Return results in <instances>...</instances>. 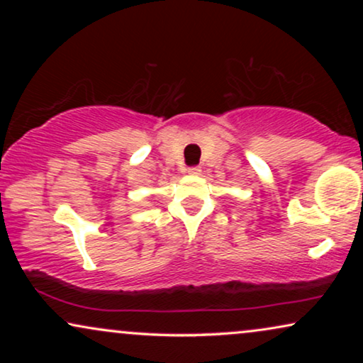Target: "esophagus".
I'll return each mask as SVG.
<instances>
[{
  "label": "esophagus",
  "mask_w": 363,
  "mask_h": 363,
  "mask_svg": "<svg viewBox=\"0 0 363 363\" xmlns=\"http://www.w3.org/2000/svg\"><path fill=\"white\" fill-rule=\"evenodd\" d=\"M188 173H190V175H200V173H201V167H200V165L190 167V168H188Z\"/></svg>",
  "instance_id": "esophagus-1"
}]
</instances>
